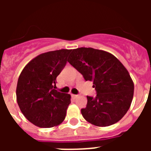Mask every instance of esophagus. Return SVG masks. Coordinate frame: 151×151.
Masks as SVG:
<instances>
[{"label": "esophagus", "instance_id": "1", "mask_svg": "<svg viewBox=\"0 0 151 151\" xmlns=\"http://www.w3.org/2000/svg\"><path fill=\"white\" fill-rule=\"evenodd\" d=\"M72 97H73L74 99H76V98H77V97H78V95H77V94H72Z\"/></svg>", "mask_w": 151, "mask_h": 151}]
</instances>
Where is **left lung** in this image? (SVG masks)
I'll return each mask as SVG.
<instances>
[{"label":"left lung","mask_w":151,"mask_h":151,"mask_svg":"<svg viewBox=\"0 0 151 151\" xmlns=\"http://www.w3.org/2000/svg\"><path fill=\"white\" fill-rule=\"evenodd\" d=\"M68 62L93 82L97 96H87V106L81 110L85 120L100 127L119 122L132 101L134 83L126 68L109 52L92 47L73 49Z\"/></svg>","instance_id":"8db88e82"}]
</instances>
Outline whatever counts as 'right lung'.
Instances as JSON below:
<instances>
[{"instance_id": "1", "label": "right lung", "mask_w": 151, "mask_h": 151, "mask_svg": "<svg viewBox=\"0 0 151 151\" xmlns=\"http://www.w3.org/2000/svg\"><path fill=\"white\" fill-rule=\"evenodd\" d=\"M71 50L61 49L39 54L28 63L19 75L17 104L25 117L38 127H54L65 119L71 96L54 88Z\"/></svg>"}]
</instances>
